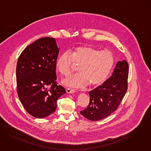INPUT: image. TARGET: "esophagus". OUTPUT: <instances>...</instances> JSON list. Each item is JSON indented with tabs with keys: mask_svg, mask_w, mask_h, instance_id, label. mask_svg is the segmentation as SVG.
Here are the masks:
<instances>
[{
	"mask_svg": "<svg viewBox=\"0 0 151 151\" xmlns=\"http://www.w3.org/2000/svg\"><path fill=\"white\" fill-rule=\"evenodd\" d=\"M66 91H67V93H74L75 92V90L70 88H67L66 89Z\"/></svg>",
	"mask_w": 151,
	"mask_h": 151,
	"instance_id": "1",
	"label": "esophagus"
}]
</instances>
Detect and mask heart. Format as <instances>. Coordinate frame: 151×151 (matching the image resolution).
Wrapping results in <instances>:
<instances>
[{"mask_svg": "<svg viewBox=\"0 0 151 151\" xmlns=\"http://www.w3.org/2000/svg\"><path fill=\"white\" fill-rule=\"evenodd\" d=\"M114 58L111 52L90 45L73 48L67 52L60 54L56 60L58 72L67 75L74 64L79 65V73L71 75L62 81L66 86L84 87L88 84L96 87L102 84L113 68Z\"/></svg>", "mask_w": 151, "mask_h": 151, "instance_id": "1", "label": "heart"}]
</instances>
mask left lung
<instances>
[{
    "label": "left lung",
    "instance_id": "obj_1",
    "mask_svg": "<svg viewBox=\"0 0 151 151\" xmlns=\"http://www.w3.org/2000/svg\"><path fill=\"white\" fill-rule=\"evenodd\" d=\"M129 65L125 60L118 61L112 75L102 86L89 92L90 103L81 111L87 119L97 121L116 111L128 89Z\"/></svg>",
    "mask_w": 151,
    "mask_h": 151
}]
</instances>
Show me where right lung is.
Returning <instances> with one entry per match:
<instances>
[{"mask_svg": "<svg viewBox=\"0 0 151 151\" xmlns=\"http://www.w3.org/2000/svg\"><path fill=\"white\" fill-rule=\"evenodd\" d=\"M58 53L55 39L44 37L26 47L18 60V95L26 111L35 118H42L53 113L57 100L66 93L56 81Z\"/></svg>", "mask_w": 151, "mask_h": 151, "instance_id": "right-lung-1", "label": "right lung"}]
</instances>
